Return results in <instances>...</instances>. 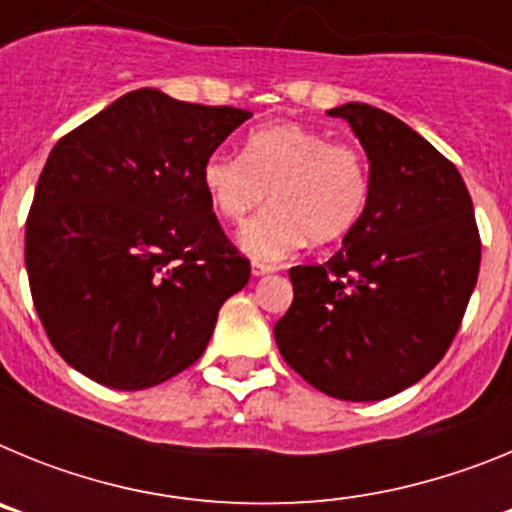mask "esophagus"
<instances>
[{"instance_id": "34e87169", "label": "esophagus", "mask_w": 512, "mask_h": 512, "mask_svg": "<svg viewBox=\"0 0 512 512\" xmlns=\"http://www.w3.org/2000/svg\"><path fill=\"white\" fill-rule=\"evenodd\" d=\"M271 271H274V266L264 264V261H253V264H251L253 277H266V274H271Z\"/></svg>"}]
</instances>
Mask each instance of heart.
<instances>
[{"label":"heart","instance_id":"obj_1","mask_svg":"<svg viewBox=\"0 0 512 512\" xmlns=\"http://www.w3.org/2000/svg\"><path fill=\"white\" fill-rule=\"evenodd\" d=\"M210 205L228 223H243L261 202L241 243L256 259H282L310 238L333 243L356 228L369 205L372 171L354 143L300 122L253 130L243 153L212 151L202 164Z\"/></svg>","mask_w":512,"mask_h":512}]
</instances>
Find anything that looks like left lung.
Returning a JSON list of instances; mask_svg holds the SVG:
<instances>
[{"label": "left lung", "mask_w": 512, "mask_h": 512, "mask_svg": "<svg viewBox=\"0 0 512 512\" xmlns=\"http://www.w3.org/2000/svg\"><path fill=\"white\" fill-rule=\"evenodd\" d=\"M343 117L372 164V194L343 248L289 269L295 300L274 325L279 354L338 400H384L443 359L477 284L482 241L449 158L372 104Z\"/></svg>", "instance_id": "left-lung-1"}]
</instances>
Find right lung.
<instances>
[{
    "instance_id": "1",
    "label": "right lung",
    "mask_w": 512,
    "mask_h": 512,
    "mask_svg": "<svg viewBox=\"0 0 512 512\" xmlns=\"http://www.w3.org/2000/svg\"><path fill=\"white\" fill-rule=\"evenodd\" d=\"M248 117L135 89L53 146L27 212V279L48 341L94 382L146 390L184 372L248 284L202 184Z\"/></svg>"
}]
</instances>
